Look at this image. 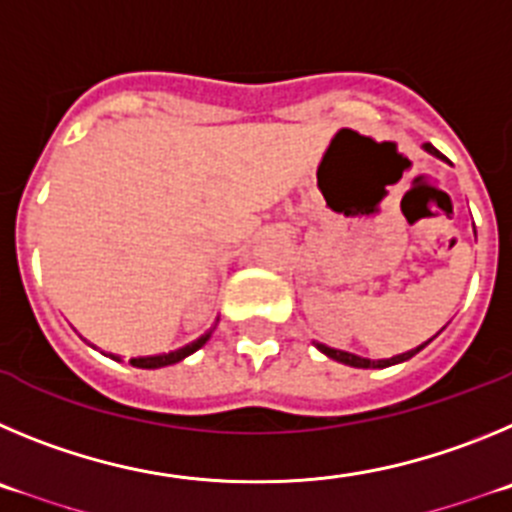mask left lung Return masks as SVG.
Masks as SVG:
<instances>
[{
    "label": "left lung",
    "mask_w": 512,
    "mask_h": 512,
    "mask_svg": "<svg viewBox=\"0 0 512 512\" xmlns=\"http://www.w3.org/2000/svg\"><path fill=\"white\" fill-rule=\"evenodd\" d=\"M423 150H426V153H431V155H436V158H444V155H441L439 150H436V147L431 145V142H426V145H423ZM316 347H319L321 352L326 354V357L336 359V362H342V365H349V367H362V370H375V367H390V365H398V362H405V359H411L413 354L421 352L423 344H421V347H416V349H408V352H403V354H395V357H390V359H377V362H375V359L357 357V354L342 352V349L324 347V344H316Z\"/></svg>",
    "instance_id": "8db88e82"
}]
</instances>
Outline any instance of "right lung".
I'll use <instances>...</instances> for the list:
<instances>
[{
    "mask_svg": "<svg viewBox=\"0 0 512 512\" xmlns=\"http://www.w3.org/2000/svg\"><path fill=\"white\" fill-rule=\"evenodd\" d=\"M211 331H214V329H209V331H206V334H201L199 339H193V342H191V344H186V347L173 349V352L153 354V357H135V359H130V365L142 367V370H158V367L176 365V362H181V359H186L188 354H193V352H196V349L204 347V344L209 342ZM114 359H117V357H114Z\"/></svg>",
    "mask_w": 512,
    "mask_h": 512,
    "instance_id": "obj_1",
    "label": "right lung"
}]
</instances>
